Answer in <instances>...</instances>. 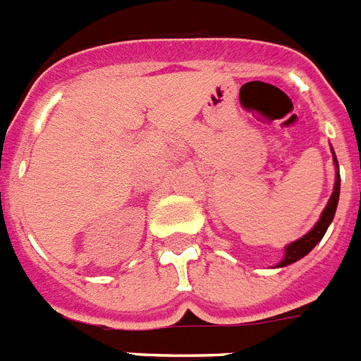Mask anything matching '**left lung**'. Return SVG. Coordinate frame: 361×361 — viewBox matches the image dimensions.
Returning a JSON list of instances; mask_svg holds the SVG:
<instances>
[{
	"mask_svg": "<svg viewBox=\"0 0 361 361\" xmlns=\"http://www.w3.org/2000/svg\"><path fill=\"white\" fill-rule=\"evenodd\" d=\"M330 151H332V160H334V166H336V180H334L332 195H330L326 207H324V210L321 212L319 219H317V223H315L314 227L310 228L305 236L299 238V240L291 241V243H288V245L284 247V258H282L275 267H286V266H290V264H293V262L300 260V258H305V256L308 255V252L312 251V249H314L321 240H323L324 232H326V228L330 227V223H332V219H334L336 208H338V201H339V186H341V178H339V164H338V159H336L334 149L330 147Z\"/></svg>",
	"mask_w": 361,
	"mask_h": 361,
	"instance_id": "8db88e82",
	"label": "left lung"
}]
</instances>
